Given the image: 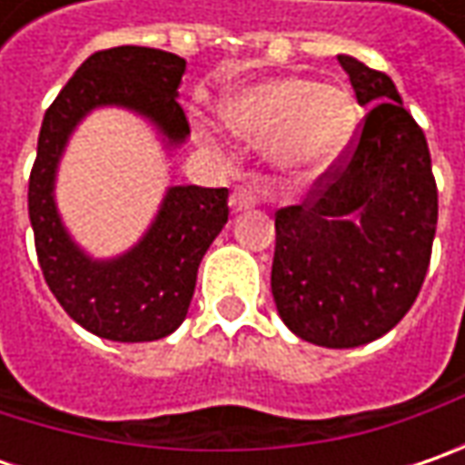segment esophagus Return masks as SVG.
Segmentation results:
<instances>
[{"label":"esophagus","instance_id":"34e87169","mask_svg":"<svg viewBox=\"0 0 465 465\" xmlns=\"http://www.w3.org/2000/svg\"><path fill=\"white\" fill-rule=\"evenodd\" d=\"M256 204H259V188L248 186V183L235 186L232 196H230V206H232V212H245V209H251V206H256Z\"/></svg>","mask_w":465,"mask_h":465}]
</instances>
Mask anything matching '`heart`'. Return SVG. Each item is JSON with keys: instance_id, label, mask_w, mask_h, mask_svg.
<instances>
[{"instance_id": "heart-1", "label": "heart", "mask_w": 465, "mask_h": 465, "mask_svg": "<svg viewBox=\"0 0 465 465\" xmlns=\"http://www.w3.org/2000/svg\"><path fill=\"white\" fill-rule=\"evenodd\" d=\"M230 134L251 144H272L282 165L329 168L344 153L357 126V105L344 87L302 77H277L235 87L220 100Z\"/></svg>"}]
</instances>
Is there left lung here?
Wrapping results in <instances>:
<instances>
[{"instance_id": "obj_1", "label": "left lung", "mask_w": 465, "mask_h": 465, "mask_svg": "<svg viewBox=\"0 0 465 465\" xmlns=\"http://www.w3.org/2000/svg\"><path fill=\"white\" fill-rule=\"evenodd\" d=\"M362 134L311 204L277 212L272 295L279 318L315 347L351 349L393 329L420 295L438 227L424 132L393 80L339 54Z\"/></svg>"}]
</instances>
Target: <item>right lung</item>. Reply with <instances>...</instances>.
I'll return each mask as SVG.
<instances>
[{
  "label": "right lung",
  "instance_id": "add662e5",
  "mask_svg": "<svg viewBox=\"0 0 465 465\" xmlns=\"http://www.w3.org/2000/svg\"><path fill=\"white\" fill-rule=\"evenodd\" d=\"M186 59L144 45L98 51L72 74L45 111L27 186V212L45 284L82 329L111 341H157L186 318L206 248L227 223V188L170 186L144 235L111 259L90 256L56 206V175L66 144L98 108L144 118L163 150L186 144L178 105Z\"/></svg>",
  "mask_w": 465,
  "mask_h": 465
}]
</instances>
